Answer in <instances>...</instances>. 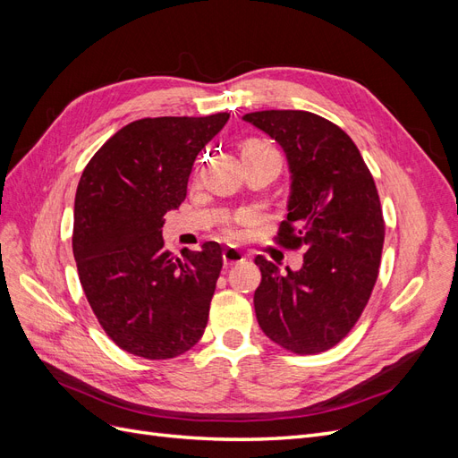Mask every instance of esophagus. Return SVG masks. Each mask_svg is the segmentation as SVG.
<instances>
[{
  "mask_svg": "<svg viewBox=\"0 0 458 458\" xmlns=\"http://www.w3.org/2000/svg\"><path fill=\"white\" fill-rule=\"evenodd\" d=\"M246 259V256L239 250V248H225L224 250V263L225 266H234V263H241V261H244Z\"/></svg>",
  "mask_w": 458,
  "mask_h": 458,
  "instance_id": "obj_1",
  "label": "esophagus"
}]
</instances>
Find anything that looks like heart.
<instances>
[{"label": "heart", "mask_w": 458, "mask_h": 458, "mask_svg": "<svg viewBox=\"0 0 458 458\" xmlns=\"http://www.w3.org/2000/svg\"><path fill=\"white\" fill-rule=\"evenodd\" d=\"M252 155H279L271 145H267L266 141H259V140H248L244 145H242V157H252ZM225 234L229 239L237 237V231H234L233 227H227L225 229Z\"/></svg>", "instance_id": "obj_1"}]
</instances>
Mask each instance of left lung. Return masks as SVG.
I'll list each match as a JSON object with an SVG mask.
<instances>
[{"mask_svg":"<svg viewBox=\"0 0 458 458\" xmlns=\"http://www.w3.org/2000/svg\"><path fill=\"white\" fill-rule=\"evenodd\" d=\"M242 118L284 150L293 183L275 241L306 252L301 269L286 273L254 259L258 323L288 352H327L355 327L378 279L386 225L377 185L352 137L323 116L261 110Z\"/></svg>","mask_w":458,"mask_h":458,"instance_id":"1","label":"left lung"}]
</instances>
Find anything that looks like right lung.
<instances>
[{
  "instance_id": "obj_1",
  "label": "right lung",
  "mask_w": 458,
  "mask_h": 458,
  "mask_svg": "<svg viewBox=\"0 0 458 458\" xmlns=\"http://www.w3.org/2000/svg\"><path fill=\"white\" fill-rule=\"evenodd\" d=\"M227 120V113L135 120L80 177L72 231L80 283L108 338L131 355L172 359L204 335L224 248L210 241L179 259L164 248L162 225L187 197L197 155Z\"/></svg>"
}]
</instances>
